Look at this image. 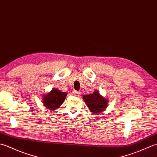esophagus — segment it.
Segmentation results:
<instances>
[{"label":"esophagus","instance_id":"obj_1","mask_svg":"<svg viewBox=\"0 0 157 157\" xmlns=\"http://www.w3.org/2000/svg\"><path fill=\"white\" fill-rule=\"evenodd\" d=\"M73 95L75 96H80V92L78 91H74V92H73Z\"/></svg>","mask_w":157,"mask_h":157}]
</instances>
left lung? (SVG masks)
Segmentation results:
<instances>
[{"label": "left lung", "instance_id": "1", "mask_svg": "<svg viewBox=\"0 0 157 157\" xmlns=\"http://www.w3.org/2000/svg\"><path fill=\"white\" fill-rule=\"evenodd\" d=\"M83 99L92 113L98 114L107 107L108 101L100 94L97 90L92 94L84 95Z\"/></svg>", "mask_w": 157, "mask_h": 157}]
</instances>
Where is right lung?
Here are the masks:
<instances>
[{"mask_svg":"<svg viewBox=\"0 0 157 157\" xmlns=\"http://www.w3.org/2000/svg\"><path fill=\"white\" fill-rule=\"evenodd\" d=\"M66 96V92H63L58 89L53 88L51 92L44 96L42 102L45 107L48 109L56 110L61 106L64 102Z\"/></svg>","mask_w":157,"mask_h":157,"instance_id":"obj_1","label":"right lung"}]
</instances>
